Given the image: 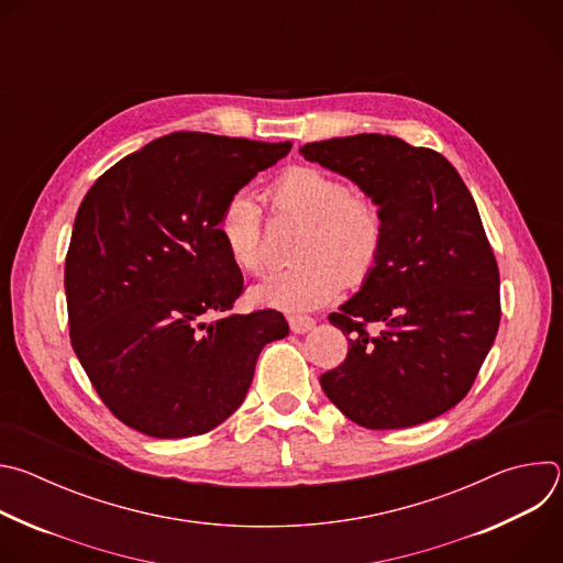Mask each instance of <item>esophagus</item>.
Returning <instances> with one entry per match:
<instances>
[{"mask_svg":"<svg viewBox=\"0 0 563 563\" xmlns=\"http://www.w3.org/2000/svg\"><path fill=\"white\" fill-rule=\"evenodd\" d=\"M316 325V320L309 316H289V328L294 334H307Z\"/></svg>","mask_w":563,"mask_h":563,"instance_id":"1","label":"esophagus"}]
</instances>
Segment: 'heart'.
<instances>
[{"label":"heart","mask_w":563,"mask_h":563,"mask_svg":"<svg viewBox=\"0 0 563 563\" xmlns=\"http://www.w3.org/2000/svg\"><path fill=\"white\" fill-rule=\"evenodd\" d=\"M272 202L307 220L294 267L267 276L250 291L252 302L280 311H305L330 302L345 280H363L383 245V213L365 196L313 167H296L276 180ZM218 235L229 261L247 274L265 267L263 213L247 191L233 194L222 207Z\"/></svg>","instance_id":"1"}]
</instances>
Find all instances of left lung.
<instances>
[{"instance_id": "8db88e82", "label": "left lung", "mask_w": 563, "mask_h": 563, "mask_svg": "<svg viewBox=\"0 0 563 563\" xmlns=\"http://www.w3.org/2000/svg\"><path fill=\"white\" fill-rule=\"evenodd\" d=\"M345 176L383 213L380 254L330 323L350 339L320 387L354 423L412 428L470 391L499 330V269L478 209L448 159L394 135L361 133L300 146ZM382 332L367 335L364 325Z\"/></svg>"}]
</instances>
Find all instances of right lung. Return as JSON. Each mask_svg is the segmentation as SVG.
<instances>
[{
    "label": "right lung",
    "mask_w": 563,
    "mask_h": 563,
    "mask_svg": "<svg viewBox=\"0 0 563 563\" xmlns=\"http://www.w3.org/2000/svg\"><path fill=\"white\" fill-rule=\"evenodd\" d=\"M289 148L169 133L79 205L64 267L70 343L124 426L155 439L213 430L245 400L261 350L289 334L274 309L229 313L243 274L218 235L227 200Z\"/></svg>",
    "instance_id": "1"
}]
</instances>
